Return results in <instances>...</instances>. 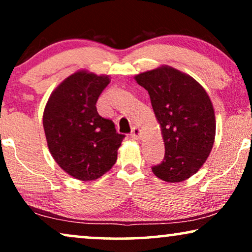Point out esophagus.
I'll return each instance as SVG.
<instances>
[{"instance_id":"1","label":"esophagus","mask_w":252,"mask_h":252,"mask_svg":"<svg viewBox=\"0 0 252 252\" xmlns=\"http://www.w3.org/2000/svg\"><path fill=\"white\" fill-rule=\"evenodd\" d=\"M131 136L133 137V138H136V139H141L142 137H143V130H142V128H139L138 126H133Z\"/></svg>"}]
</instances>
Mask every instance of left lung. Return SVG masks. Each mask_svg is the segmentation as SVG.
<instances>
[{
  "label": "left lung",
  "instance_id": "left-lung-1",
  "mask_svg": "<svg viewBox=\"0 0 252 252\" xmlns=\"http://www.w3.org/2000/svg\"><path fill=\"white\" fill-rule=\"evenodd\" d=\"M150 95L165 144V158L152 167L159 179L181 183L196 173L215 141L214 107L192 76L167 65L135 75Z\"/></svg>",
  "mask_w": 252,
  "mask_h": 252
}]
</instances>
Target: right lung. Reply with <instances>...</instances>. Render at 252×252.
Instances as JSON below:
<instances>
[{
  "label": "right lung",
  "instance_id": "obj_1",
  "mask_svg": "<svg viewBox=\"0 0 252 252\" xmlns=\"http://www.w3.org/2000/svg\"><path fill=\"white\" fill-rule=\"evenodd\" d=\"M110 76L79 69L55 88L43 114L47 148L66 173L96 180L116 163L124 135L111 120L98 115L96 101Z\"/></svg>",
  "mask_w": 252,
  "mask_h": 252
}]
</instances>
